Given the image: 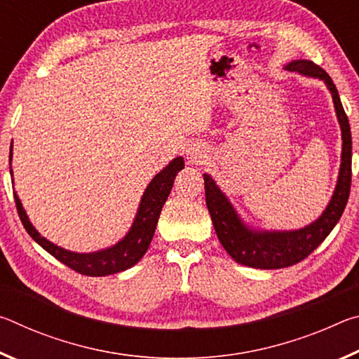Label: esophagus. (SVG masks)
Masks as SVG:
<instances>
[{"instance_id":"1","label":"esophagus","mask_w":359,"mask_h":359,"mask_svg":"<svg viewBox=\"0 0 359 359\" xmlns=\"http://www.w3.org/2000/svg\"><path fill=\"white\" fill-rule=\"evenodd\" d=\"M209 154L205 145L201 142H194L190 147L187 149V160L191 163V165H204L208 161Z\"/></svg>"}]
</instances>
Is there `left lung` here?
<instances>
[{
  "label": "left lung",
  "mask_w": 359,
  "mask_h": 359,
  "mask_svg": "<svg viewBox=\"0 0 359 359\" xmlns=\"http://www.w3.org/2000/svg\"><path fill=\"white\" fill-rule=\"evenodd\" d=\"M285 69L325 81L327 90L332 95L340 131H342V160H340L336 190L327 208L318 220L296 231L250 229L241 220L238 212L217 187L214 179L209 174H204L205 204H208L218 241L236 263L257 267V269H280V267L293 266L307 258L327 238V234L340 220L348 201L351 185V131L348 117L344 111L332 79L323 68L309 60H294L285 66Z\"/></svg>",
  "instance_id": "left-lung-1"
}]
</instances>
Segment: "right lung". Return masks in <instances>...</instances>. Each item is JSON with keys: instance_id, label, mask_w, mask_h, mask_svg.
<instances>
[{"instance_id": "obj_1", "label": "right lung", "mask_w": 359, "mask_h": 359, "mask_svg": "<svg viewBox=\"0 0 359 359\" xmlns=\"http://www.w3.org/2000/svg\"><path fill=\"white\" fill-rule=\"evenodd\" d=\"M12 160V145L9 151V163ZM185 163L184 158L177 156L169 163V165L163 169V171L158 172L149 187L145 188L142 194L141 204H139L137 214L135 222H133V226L128 231V234L125 236L123 239L117 244L104 248V250L93 252V253H76L65 250V248L52 244L50 241L38 233L28 220L27 212L23 210L22 203L17 193L14 191V199L17 205V212H19V217L25 226L27 233L32 236V238L38 242V244L48 252L52 257H55L58 261H62L71 269H74L79 274L90 276V277H101V276H111L117 274L125 269H130L131 266H135L139 259H141L154 238L158 218H160L161 209L165 205L169 193L172 190L174 179L180 169H184ZM12 174V169H11Z\"/></svg>"}]
</instances>
